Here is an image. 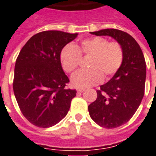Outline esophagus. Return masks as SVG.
<instances>
[{"mask_svg": "<svg viewBox=\"0 0 156 156\" xmlns=\"http://www.w3.org/2000/svg\"><path fill=\"white\" fill-rule=\"evenodd\" d=\"M77 91H78V93H83V92L84 91V89H82V88H78V89H77Z\"/></svg>", "mask_w": 156, "mask_h": 156, "instance_id": "esophagus-1", "label": "esophagus"}]
</instances>
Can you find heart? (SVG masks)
Listing matches in <instances>:
<instances>
[{
	"label": "heart",
	"instance_id": "obj_1",
	"mask_svg": "<svg viewBox=\"0 0 156 156\" xmlns=\"http://www.w3.org/2000/svg\"><path fill=\"white\" fill-rule=\"evenodd\" d=\"M81 55L90 56L87 62L89 69L78 71L72 76L71 83L76 88H87L101 83L116 73L123 62V50L117 42L95 36L83 40L79 46L67 44L60 54L63 70L73 73L80 64Z\"/></svg>",
	"mask_w": 156,
	"mask_h": 156
}]
</instances>
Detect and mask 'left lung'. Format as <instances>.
<instances>
[{
    "mask_svg": "<svg viewBox=\"0 0 156 156\" xmlns=\"http://www.w3.org/2000/svg\"><path fill=\"white\" fill-rule=\"evenodd\" d=\"M90 34L110 36L123 50V62L106 83L97 90V99L89 105V116L99 126L115 128L134 115L144 94L146 63L137 41L127 33L106 29Z\"/></svg>",
    "mask_w": 156,
    "mask_h": 156,
    "instance_id": "8db88e82",
    "label": "left lung"
}]
</instances>
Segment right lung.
<instances>
[{"instance_id": "add662e5", "label": "right lung", "mask_w": 156, "mask_h": 156, "mask_svg": "<svg viewBox=\"0 0 156 156\" xmlns=\"http://www.w3.org/2000/svg\"><path fill=\"white\" fill-rule=\"evenodd\" d=\"M78 34L50 30L32 36L22 48L14 69L13 91L26 119L50 127L67 116L75 89H65L69 79L60 62L64 46Z\"/></svg>"}]
</instances>
